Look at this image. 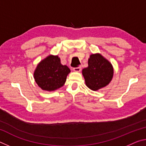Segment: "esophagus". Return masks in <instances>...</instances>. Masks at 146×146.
Segmentation results:
<instances>
[{"label": "esophagus", "instance_id": "obj_1", "mask_svg": "<svg viewBox=\"0 0 146 146\" xmlns=\"http://www.w3.org/2000/svg\"><path fill=\"white\" fill-rule=\"evenodd\" d=\"M82 70V68H81L80 66H79V67H76V68H73V70L74 71H76V72H80V71Z\"/></svg>", "mask_w": 146, "mask_h": 146}]
</instances>
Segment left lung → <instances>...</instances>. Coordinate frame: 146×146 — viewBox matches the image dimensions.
<instances>
[{
	"label": "left lung",
	"instance_id": "obj_1",
	"mask_svg": "<svg viewBox=\"0 0 146 146\" xmlns=\"http://www.w3.org/2000/svg\"><path fill=\"white\" fill-rule=\"evenodd\" d=\"M86 84L93 91L105 87L113 76V66L100 54H93L88 60V67L83 69Z\"/></svg>",
	"mask_w": 146,
	"mask_h": 146
}]
</instances>
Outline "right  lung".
I'll list each match as a JSON object with an SVG mask.
<instances>
[{
	"label": "right lung",
	"instance_id": "obj_1",
	"mask_svg": "<svg viewBox=\"0 0 146 146\" xmlns=\"http://www.w3.org/2000/svg\"><path fill=\"white\" fill-rule=\"evenodd\" d=\"M70 72V68L62 65L58 56L50 55L38 64L35 71L34 78L39 87L51 91L64 84Z\"/></svg>",
	"mask_w": 146,
	"mask_h": 146
}]
</instances>
